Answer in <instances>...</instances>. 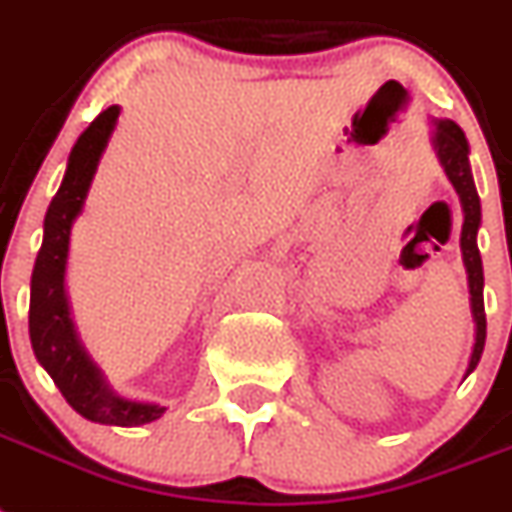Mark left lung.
Returning <instances> with one entry per match:
<instances>
[{
  "label": "left lung",
  "mask_w": 512,
  "mask_h": 512,
  "mask_svg": "<svg viewBox=\"0 0 512 512\" xmlns=\"http://www.w3.org/2000/svg\"><path fill=\"white\" fill-rule=\"evenodd\" d=\"M432 146L437 154L447 180L453 183L455 193L460 198L463 209V230H460V253L468 274V293H471V314L476 322V340L471 350L466 374L476 369L481 353H484V340H487V316H484V269H481V253L476 246V235L481 227V201L476 193L474 175H471V162H468V141L463 130L453 120H434L432 122Z\"/></svg>",
  "instance_id": "1"
}]
</instances>
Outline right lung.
Wrapping results in <instances>:
<instances>
[{
	"instance_id": "add662e5",
	"label": "right lung",
	"mask_w": 512,
	"mask_h": 512,
	"mask_svg": "<svg viewBox=\"0 0 512 512\" xmlns=\"http://www.w3.org/2000/svg\"><path fill=\"white\" fill-rule=\"evenodd\" d=\"M120 117V107L104 109L80 138L75 141L67 170L57 196L46 209L44 243L36 256L31 277V311L28 329L38 363L65 395V400L88 421L109 426H141L156 421L167 408L156 403L120 398L80 345L75 332L70 303L65 293L67 253H70V230L86 204L88 188L99 170V159L107 149Z\"/></svg>"
}]
</instances>
